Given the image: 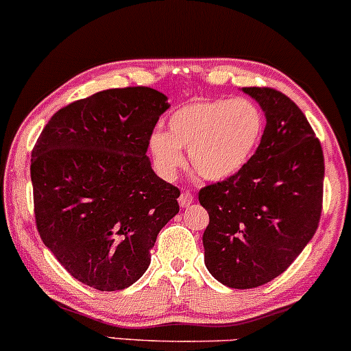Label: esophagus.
<instances>
[{"mask_svg": "<svg viewBox=\"0 0 351 351\" xmlns=\"http://www.w3.org/2000/svg\"><path fill=\"white\" fill-rule=\"evenodd\" d=\"M192 202H194V195H192L189 191H182V194H180L179 197L180 207H189Z\"/></svg>", "mask_w": 351, "mask_h": 351, "instance_id": "obj_1", "label": "esophagus"}]
</instances>
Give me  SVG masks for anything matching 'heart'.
Listing matches in <instances>:
<instances>
[{"label": "heart", "mask_w": 351, "mask_h": 351, "mask_svg": "<svg viewBox=\"0 0 351 351\" xmlns=\"http://www.w3.org/2000/svg\"><path fill=\"white\" fill-rule=\"evenodd\" d=\"M265 114L247 99L194 100L169 117V132H154L149 154L157 174L174 180L184 152L197 174L210 182L236 176L254 156L265 134Z\"/></svg>", "instance_id": "b5f03b06"}]
</instances>
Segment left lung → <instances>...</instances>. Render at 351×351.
Instances as JSON below:
<instances>
[{"instance_id": "8db88e82", "label": "left lung", "mask_w": 351, "mask_h": 351, "mask_svg": "<svg viewBox=\"0 0 351 351\" xmlns=\"http://www.w3.org/2000/svg\"><path fill=\"white\" fill-rule=\"evenodd\" d=\"M244 93L266 115L261 144L236 176L199 191L209 214L202 244L209 273L250 289L288 269L318 229L325 159L300 107L267 86Z\"/></svg>"}]
</instances>
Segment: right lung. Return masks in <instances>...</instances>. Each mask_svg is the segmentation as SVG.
Returning a JSON list of instances; mask_svg holds the SVG:
<instances>
[{"instance_id": "obj_1", "label": "right lung", "mask_w": 351, "mask_h": 351, "mask_svg": "<svg viewBox=\"0 0 351 351\" xmlns=\"http://www.w3.org/2000/svg\"><path fill=\"white\" fill-rule=\"evenodd\" d=\"M169 108L149 86L110 88L60 108L32 152L35 219L60 265L100 291L129 288L150 265L180 191L147 157Z\"/></svg>"}]
</instances>
